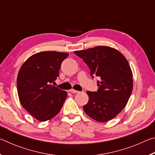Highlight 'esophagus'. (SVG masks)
Instances as JSON below:
<instances>
[{
	"label": "esophagus",
	"mask_w": 155,
	"mask_h": 155,
	"mask_svg": "<svg viewBox=\"0 0 155 155\" xmlns=\"http://www.w3.org/2000/svg\"><path fill=\"white\" fill-rule=\"evenodd\" d=\"M70 92H72V93H74V94L79 92V91H77V90H73V89H71V90H70Z\"/></svg>",
	"instance_id": "34e87169"
}]
</instances>
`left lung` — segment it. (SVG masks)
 <instances>
[{
	"label": "left lung",
	"mask_w": 155,
	"mask_h": 155,
	"mask_svg": "<svg viewBox=\"0 0 155 155\" xmlns=\"http://www.w3.org/2000/svg\"><path fill=\"white\" fill-rule=\"evenodd\" d=\"M74 53L88 65L91 77L101 78L97 91H87L83 106L88 116L100 122L115 117L127 105L133 90V73L125 57L116 49L99 46Z\"/></svg>",
	"instance_id": "obj_1"
}]
</instances>
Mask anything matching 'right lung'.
I'll list each match as a JSON object with an SVG mask.
<instances>
[{
  "label": "right lung",
  "instance_id": "1",
  "mask_svg": "<svg viewBox=\"0 0 155 155\" xmlns=\"http://www.w3.org/2000/svg\"><path fill=\"white\" fill-rule=\"evenodd\" d=\"M68 53L44 51L33 54L21 66L17 78L20 103L26 111L41 122L58 114L67 92L52 83L59 77L62 61Z\"/></svg>",
  "mask_w": 155,
  "mask_h": 155
}]
</instances>
